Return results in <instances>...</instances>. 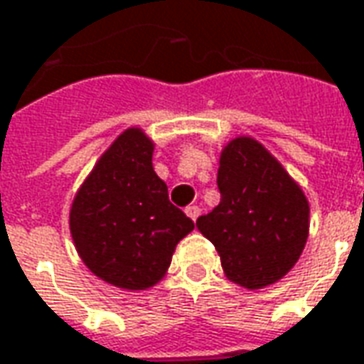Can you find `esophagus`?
<instances>
[{
  "label": "esophagus",
  "instance_id": "1",
  "mask_svg": "<svg viewBox=\"0 0 364 364\" xmlns=\"http://www.w3.org/2000/svg\"><path fill=\"white\" fill-rule=\"evenodd\" d=\"M186 215L190 218V220H194V222H196L198 218H200V208H198V206H188L186 208Z\"/></svg>",
  "mask_w": 364,
  "mask_h": 364
}]
</instances>
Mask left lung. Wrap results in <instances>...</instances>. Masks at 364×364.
Returning a JSON list of instances; mask_svg holds the SVG:
<instances>
[{
  "instance_id": "8db88e82",
  "label": "left lung",
  "mask_w": 364,
  "mask_h": 364,
  "mask_svg": "<svg viewBox=\"0 0 364 364\" xmlns=\"http://www.w3.org/2000/svg\"><path fill=\"white\" fill-rule=\"evenodd\" d=\"M220 204L198 218L224 275L245 289L283 279L309 237V200L259 140L240 134L220 152Z\"/></svg>"
}]
</instances>
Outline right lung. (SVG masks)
Here are the masks:
<instances>
[{
  "instance_id": "obj_1",
  "label": "right lung",
  "mask_w": 364,
  "mask_h": 364,
  "mask_svg": "<svg viewBox=\"0 0 364 364\" xmlns=\"http://www.w3.org/2000/svg\"><path fill=\"white\" fill-rule=\"evenodd\" d=\"M154 140L140 127L120 132L82 180L69 210L73 244L99 279L144 291L166 277L194 222L168 202L152 166Z\"/></svg>"
}]
</instances>
